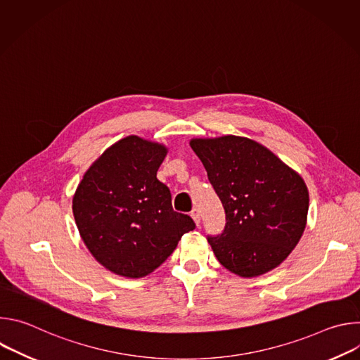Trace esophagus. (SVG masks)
Here are the masks:
<instances>
[{"instance_id":"esophagus-1","label":"esophagus","mask_w":360,"mask_h":360,"mask_svg":"<svg viewBox=\"0 0 360 360\" xmlns=\"http://www.w3.org/2000/svg\"><path fill=\"white\" fill-rule=\"evenodd\" d=\"M191 217H192V219L195 221V224L199 226V224H200V214H199V211H198L196 208H195V210H192Z\"/></svg>"}]
</instances>
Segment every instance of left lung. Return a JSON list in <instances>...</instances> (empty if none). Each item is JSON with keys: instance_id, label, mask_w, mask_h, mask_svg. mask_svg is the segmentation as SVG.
Listing matches in <instances>:
<instances>
[{"instance_id": "1", "label": "left lung", "mask_w": 360, "mask_h": 360, "mask_svg": "<svg viewBox=\"0 0 360 360\" xmlns=\"http://www.w3.org/2000/svg\"><path fill=\"white\" fill-rule=\"evenodd\" d=\"M226 214L225 231L208 242L219 264L242 278L278 268L300 240L309 192L272 150L236 135L192 138Z\"/></svg>"}]
</instances>
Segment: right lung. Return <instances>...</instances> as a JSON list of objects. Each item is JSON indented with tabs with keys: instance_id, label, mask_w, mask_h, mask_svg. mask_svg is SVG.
Wrapping results in <instances>:
<instances>
[{
	"instance_id": "obj_1",
	"label": "right lung",
	"mask_w": 360,
	"mask_h": 360,
	"mask_svg": "<svg viewBox=\"0 0 360 360\" xmlns=\"http://www.w3.org/2000/svg\"><path fill=\"white\" fill-rule=\"evenodd\" d=\"M167 153L164 143L125 136L102 152L77 186L72 212L81 239L115 275H149L195 229L191 217L172 210L171 192L157 178Z\"/></svg>"
}]
</instances>
